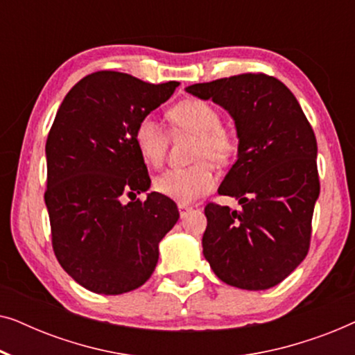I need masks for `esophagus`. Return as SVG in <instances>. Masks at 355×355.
<instances>
[{"label": "esophagus", "instance_id": "34e87169", "mask_svg": "<svg viewBox=\"0 0 355 355\" xmlns=\"http://www.w3.org/2000/svg\"><path fill=\"white\" fill-rule=\"evenodd\" d=\"M178 208H179V213H181V216L186 215V211L191 210V205H187V203H178Z\"/></svg>", "mask_w": 355, "mask_h": 355}]
</instances>
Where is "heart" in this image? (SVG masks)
I'll list each match as a JSON object with an SVG mask.
<instances>
[{
	"label": "heart",
	"instance_id": "1",
	"mask_svg": "<svg viewBox=\"0 0 355 355\" xmlns=\"http://www.w3.org/2000/svg\"><path fill=\"white\" fill-rule=\"evenodd\" d=\"M166 116L178 130L191 132L197 137L192 153L197 163L163 173L155 181V189L179 203H191L215 187L216 174L211 162L230 163L239 148V139L234 129L220 123V113L208 101L182 100L171 106ZM134 142L145 163L152 166L163 163L168 137L157 121L148 116L140 119L134 130Z\"/></svg>",
	"mask_w": 355,
	"mask_h": 355
}]
</instances>
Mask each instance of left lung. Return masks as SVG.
<instances>
[{"instance_id": "obj_1", "label": "left lung", "mask_w": 355, "mask_h": 355, "mask_svg": "<svg viewBox=\"0 0 355 355\" xmlns=\"http://www.w3.org/2000/svg\"><path fill=\"white\" fill-rule=\"evenodd\" d=\"M236 121L239 152L218 193L241 210L207 203L203 255L223 283L261 291L305 259L320 193L317 139L299 101L273 76L245 72L186 89Z\"/></svg>"}]
</instances>
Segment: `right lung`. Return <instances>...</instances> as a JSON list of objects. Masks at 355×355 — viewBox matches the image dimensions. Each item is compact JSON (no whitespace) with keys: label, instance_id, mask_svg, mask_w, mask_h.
Listing matches in <instances>:
<instances>
[{"label":"right lung","instance_id":"obj_1","mask_svg":"<svg viewBox=\"0 0 355 355\" xmlns=\"http://www.w3.org/2000/svg\"><path fill=\"white\" fill-rule=\"evenodd\" d=\"M178 85L98 71L77 82L58 110L45 147L51 245L66 273L92 293L140 288L157 266L158 242L176 225L171 198H137L150 176L134 130Z\"/></svg>","mask_w":355,"mask_h":355}]
</instances>
